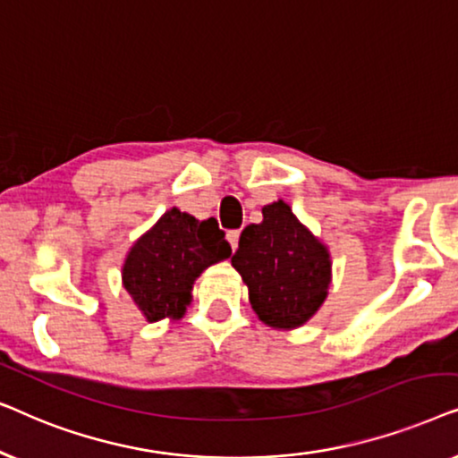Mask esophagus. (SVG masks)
Listing matches in <instances>:
<instances>
[{"label": "esophagus", "mask_w": 458, "mask_h": 458, "mask_svg": "<svg viewBox=\"0 0 458 458\" xmlns=\"http://www.w3.org/2000/svg\"><path fill=\"white\" fill-rule=\"evenodd\" d=\"M227 242L231 243V250H237V243H240V231H229L227 233Z\"/></svg>", "instance_id": "34e87169"}]
</instances>
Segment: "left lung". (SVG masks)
Returning a JSON list of instances; mask_svg holds the SVG:
<instances>
[{"label": "left lung", "mask_w": 458, "mask_h": 458, "mask_svg": "<svg viewBox=\"0 0 458 458\" xmlns=\"http://www.w3.org/2000/svg\"><path fill=\"white\" fill-rule=\"evenodd\" d=\"M231 265L248 285L254 312L268 327H302L327 298V248L284 199L265 206L262 223L242 231Z\"/></svg>", "instance_id": "8db88e82"}]
</instances>
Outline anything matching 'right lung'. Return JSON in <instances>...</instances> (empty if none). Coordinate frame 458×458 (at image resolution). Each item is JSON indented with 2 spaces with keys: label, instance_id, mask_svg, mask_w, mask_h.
Wrapping results in <instances>:
<instances>
[{
  "label": "right lung",
  "instance_id": "1",
  "mask_svg": "<svg viewBox=\"0 0 458 458\" xmlns=\"http://www.w3.org/2000/svg\"><path fill=\"white\" fill-rule=\"evenodd\" d=\"M229 256L231 246L215 218L198 221L171 208L133 243L123 267V285L149 323L181 318L191 302L193 281Z\"/></svg>",
  "mask_w": 458,
  "mask_h": 458
}]
</instances>
